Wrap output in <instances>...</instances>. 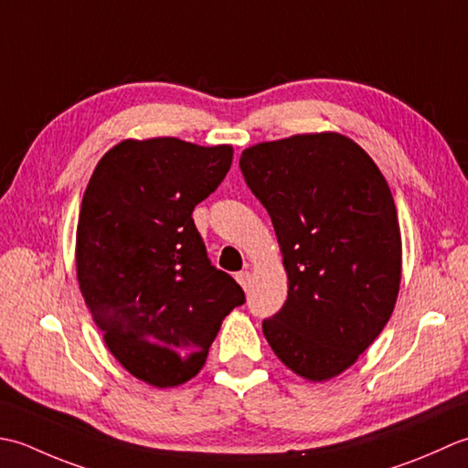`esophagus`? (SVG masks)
Masks as SVG:
<instances>
[{"instance_id":"34e87169","label":"esophagus","mask_w":468,"mask_h":468,"mask_svg":"<svg viewBox=\"0 0 468 468\" xmlns=\"http://www.w3.org/2000/svg\"><path fill=\"white\" fill-rule=\"evenodd\" d=\"M236 281H238V284H240V287L246 291L248 287H250V272H248V271L236 272Z\"/></svg>"}]
</instances>
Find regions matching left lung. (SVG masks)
Masks as SVG:
<instances>
[{
    "label": "left lung",
    "instance_id": "obj_1",
    "mask_svg": "<svg viewBox=\"0 0 468 468\" xmlns=\"http://www.w3.org/2000/svg\"><path fill=\"white\" fill-rule=\"evenodd\" d=\"M240 171L271 216L289 276L264 337L294 374L339 376L394 311L402 238L392 192L366 151L337 133L244 149Z\"/></svg>",
    "mask_w": 468,
    "mask_h": 468
}]
</instances>
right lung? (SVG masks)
<instances>
[{"label":"right lung","instance_id":"obj_1","mask_svg":"<svg viewBox=\"0 0 468 468\" xmlns=\"http://www.w3.org/2000/svg\"><path fill=\"white\" fill-rule=\"evenodd\" d=\"M232 147L176 137L122 141L82 197L76 272L111 354L157 388L192 379L222 321L246 297L209 262L194 207L216 192Z\"/></svg>","mask_w":468,"mask_h":468}]
</instances>
